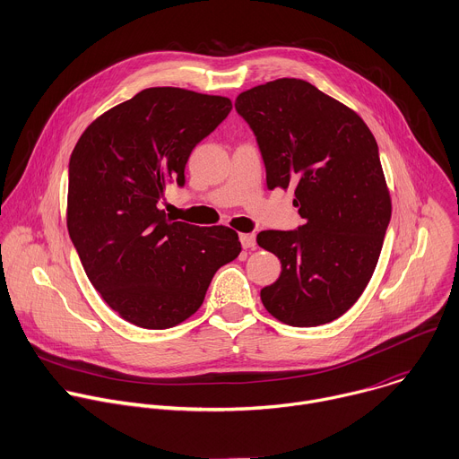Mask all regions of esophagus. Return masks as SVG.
Returning <instances> with one entry per match:
<instances>
[{
    "instance_id": "obj_1",
    "label": "esophagus",
    "mask_w": 459,
    "mask_h": 459,
    "mask_svg": "<svg viewBox=\"0 0 459 459\" xmlns=\"http://www.w3.org/2000/svg\"><path fill=\"white\" fill-rule=\"evenodd\" d=\"M243 248H255V234H239Z\"/></svg>"
}]
</instances>
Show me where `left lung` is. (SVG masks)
Returning <instances> with one entry per match:
<instances>
[{
	"instance_id": "1",
	"label": "left lung",
	"mask_w": 459,
	"mask_h": 459,
	"mask_svg": "<svg viewBox=\"0 0 459 459\" xmlns=\"http://www.w3.org/2000/svg\"><path fill=\"white\" fill-rule=\"evenodd\" d=\"M252 127L268 189L295 187L304 225L263 230L257 245L281 261L261 290L277 321L312 328L344 316L366 290L391 220L378 145L348 106L302 79H277L236 99Z\"/></svg>"
}]
</instances>
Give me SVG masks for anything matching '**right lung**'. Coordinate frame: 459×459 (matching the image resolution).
Returning a JSON list of instances; mask_svg holds the SVG:
<instances>
[{
  "label": "right lung",
  "instance_id": "1",
  "mask_svg": "<svg viewBox=\"0 0 459 459\" xmlns=\"http://www.w3.org/2000/svg\"><path fill=\"white\" fill-rule=\"evenodd\" d=\"M227 97L147 88L97 117L70 157L66 225L84 272L124 321L166 330L202 307L216 270L241 252L229 227L175 221L159 204L186 184L200 140L230 113Z\"/></svg>",
  "mask_w": 459,
  "mask_h": 459
}]
</instances>
